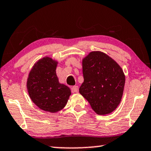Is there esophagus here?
<instances>
[{"label": "esophagus", "instance_id": "34e87169", "mask_svg": "<svg viewBox=\"0 0 151 151\" xmlns=\"http://www.w3.org/2000/svg\"><path fill=\"white\" fill-rule=\"evenodd\" d=\"M72 92L73 93H77L79 92V87L77 86H74L72 88Z\"/></svg>", "mask_w": 151, "mask_h": 151}]
</instances>
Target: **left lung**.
<instances>
[{
  "label": "left lung",
  "instance_id": "obj_1",
  "mask_svg": "<svg viewBox=\"0 0 151 151\" xmlns=\"http://www.w3.org/2000/svg\"><path fill=\"white\" fill-rule=\"evenodd\" d=\"M83 83L79 92L100 115L111 113L123 95L125 75L111 57L99 51L90 52L82 61Z\"/></svg>",
  "mask_w": 151,
  "mask_h": 151
}]
</instances>
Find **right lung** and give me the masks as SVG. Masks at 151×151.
I'll list each match as a JSON object with an SVG mask.
<instances>
[{"label": "right lung", "mask_w": 151, "mask_h": 151, "mask_svg": "<svg viewBox=\"0 0 151 151\" xmlns=\"http://www.w3.org/2000/svg\"><path fill=\"white\" fill-rule=\"evenodd\" d=\"M58 62L44 57L29 72L27 88L32 101L41 110L57 112L63 109L71 94L67 86L60 83L56 69Z\"/></svg>", "instance_id": "obj_1"}]
</instances>
